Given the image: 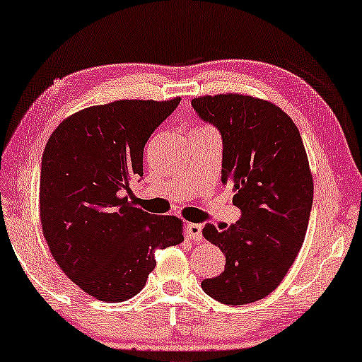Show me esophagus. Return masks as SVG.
Instances as JSON below:
<instances>
[{"mask_svg":"<svg viewBox=\"0 0 362 362\" xmlns=\"http://www.w3.org/2000/svg\"><path fill=\"white\" fill-rule=\"evenodd\" d=\"M186 231H187V235L192 238L194 241H202V225L200 223L189 222Z\"/></svg>","mask_w":362,"mask_h":362,"instance_id":"34e87169","label":"esophagus"}]
</instances>
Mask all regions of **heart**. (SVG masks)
<instances>
[{"label":"heart","mask_w":362,"mask_h":362,"mask_svg":"<svg viewBox=\"0 0 362 362\" xmlns=\"http://www.w3.org/2000/svg\"><path fill=\"white\" fill-rule=\"evenodd\" d=\"M200 127H202V126H200ZM200 127H197V129H200Z\"/></svg>","instance_id":"obj_1"}]
</instances>
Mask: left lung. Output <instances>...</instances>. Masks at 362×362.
Segmentation results:
<instances>
[{"instance_id":"1","label":"left lung","mask_w":362,"mask_h":362,"mask_svg":"<svg viewBox=\"0 0 362 362\" xmlns=\"http://www.w3.org/2000/svg\"><path fill=\"white\" fill-rule=\"evenodd\" d=\"M200 118L222 134V182L233 186L243 217L223 230L203 228L225 255V269L202 288L228 305L255 303L274 291L308 231L313 178L295 122L281 107L247 94L192 99Z\"/></svg>"}]
</instances>
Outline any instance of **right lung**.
I'll list each match as a JSON object with an SVG mask.
<instances>
[{
	"label": "right lung",
	"mask_w": 362,
	"mask_h": 362,
	"mask_svg": "<svg viewBox=\"0 0 362 362\" xmlns=\"http://www.w3.org/2000/svg\"><path fill=\"white\" fill-rule=\"evenodd\" d=\"M121 99L72 113L47 141L40 168L42 233L61 271L88 295L127 301L145 287L156 249L184 241L182 221L153 216L127 200L143 176V148L178 107Z\"/></svg>",
	"instance_id": "obj_1"
}]
</instances>
